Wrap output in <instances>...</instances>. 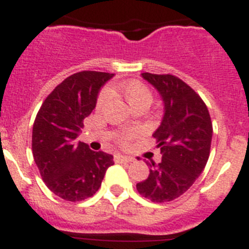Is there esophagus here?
<instances>
[{"instance_id": "1", "label": "esophagus", "mask_w": 249, "mask_h": 249, "mask_svg": "<svg viewBox=\"0 0 249 249\" xmlns=\"http://www.w3.org/2000/svg\"><path fill=\"white\" fill-rule=\"evenodd\" d=\"M114 160H116L117 163H128V162H131L132 160V158L128 157V156L117 155V156H114Z\"/></svg>"}]
</instances>
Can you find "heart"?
I'll list each match as a JSON object with an SVG mask.
<instances>
[{
    "label": "heart",
    "instance_id": "b5f03b06",
    "mask_svg": "<svg viewBox=\"0 0 249 249\" xmlns=\"http://www.w3.org/2000/svg\"><path fill=\"white\" fill-rule=\"evenodd\" d=\"M108 91H116L122 94L132 108L138 105L149 106L152 103L151 91H149L146 85H143L140 81H128V82L121 83V85L114 86V87H109ZM107 100H108V92L103 91L97 100V108L103 107ZM133 136H135V132H123L118 136V142L122 144H126Z\"/></svg>",
    "mask_w": 249,
    "mask_h": 249
}]
</instances>
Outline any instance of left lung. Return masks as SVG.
<instances>
[{
  "label": "left lung",
  "mask_w": 249,
  "mask_h": 249,
  "mask_svg": "<svg viewBox=\"0 0 249 249\" xmlns=\"http://www.w3.org/2000/svg\"><path fill=\"white\" fill-rule=\"evenodd\" d=\"M163 102V118L153 133L160 148L158 164L147 162L149 175L137 191L152 202L183 195L203 172L210 157L212 122L207 106L190 86L172 74L142 73Z\"/></svg>",
  "instance_id": "left-lung-1"
}]
</instances>
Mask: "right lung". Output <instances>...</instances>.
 Wrapping results in <instances>:
<instances>
[{
  "instance_id": "obj_1",
  "label": "right lung",
  "mask_w": 249,
  "mask_h": 249,
  "mask_svg": "<svg viewBox=\"0 0 249 249\" xmlns=\"http://www.w3.org/2000/svg\"><path fill=\"white\" fill-rule=\"evenodd\" d=\"M113 73L82 71L67 77L42 103L32 129V153L46 186L66 201L92 197L113 156L77 141L97 103L100 89Z\"/></svg>"
}]
</instances>
